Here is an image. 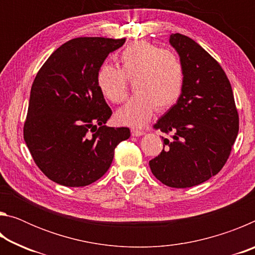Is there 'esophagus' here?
Returning a JSON list of instances; mask_svg holds the SVG:
<instances>
[{"label": "esophagus", "instance_id": "34e87169", "mask_svg": "<svg viewBox=\"0 0 255 255\" xmlns=\"http://www.w3.org/2000/svg\"><path fill=\"white\" fill-rule=\"evenodd\" d=\"M141 135H144V131L143 130H138V129H131V136L139 137Z\"/></svg>", "mask_w": 255, "mask_h": 255}]
</instances>
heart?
Wrapping results in <instances>:
<instances>
[{
  "mask_svg": "<svg viewBox=\"0 0 255 255\" xmlns=\"http://www.w3.org/2000/svg\"><path fill=\"white\" fill-rule=\"evenodd\" d=\"M122 70L103 64L97 74L99 91L118 103L127 96V79L133 80L136 94L116 112V122L140 128L155 110H166L178 101L183 86V67L178 56L147 41H135L120 54Z\"/></svg>",
  "mask_w": 255,
  "mask_h": 255,
  "instance_id": "obj_1",
  "label": "heart"
}]
</instances>
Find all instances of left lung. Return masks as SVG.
<instances>
[{
	"mask_svg": "<svg viewBox=\"0 0 255 255\" xmlns=\"http://www.w3.org/2000/svg\"><path fill=\"white\" fill-rule=\"evenodd\" d=\"M169 41L182 64L183 86L175 105L154 125L172 139L164 138L165 148L149 167L167 187L190 188L225 165L239 133V114L221 65L184 34L172 33Z\"/></svg>",
	"mask_w": 255,
	"mask_h": 255,
	"instance_id": "1",
	"label": "left lung"
}]
</instances>
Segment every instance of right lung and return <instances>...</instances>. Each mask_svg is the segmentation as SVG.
Segmentation results:
<instances>
[{"label":"right lung","instance_id":"1","mask_svg":"<svg viewBox=\"0 0 255 255\" xmlns=\"http://www.w3.org/2000/svg\"><path fill=\"white\" fill-rule=\"evenodd\" d=\"M125 41L75 38L56 49L36 75L23 138L34 163L56 183H93L109 170L116 146L130 137L127 127L106 126L112 111L97 85L99 68Z\"/></svg>","mask_w":255,"mask_h":255}]
</instances>
